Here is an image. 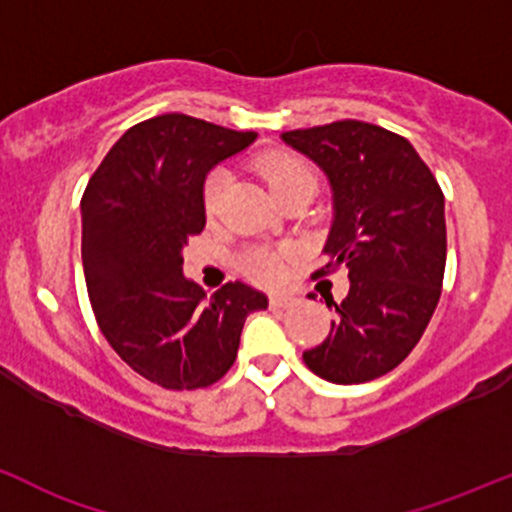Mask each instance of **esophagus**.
<instances>
[{"instance_id": "esophagus-1", "label": "esophagus", "mask_w": 512, "mask_h": 512, "mask_svg": "<svg viewBox=\"0 0 512 512\" xmlns=\"http://www.w3.org/2000/svg\"><path fill=\"white\" fill-rule=\"evenodd\" d=\"M294 304H297V297H292V294H272L270 297L272 309H289Z\"/></svg>"}]
</instances>
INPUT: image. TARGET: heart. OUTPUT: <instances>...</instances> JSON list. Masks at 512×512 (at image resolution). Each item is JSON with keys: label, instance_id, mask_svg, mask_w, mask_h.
Returning <instances> with one entry per match:
<instances>
[{"label": "heart", "instance_id": "b5f03b06", "mask_svg": "<svg viewBox=\"0 0 512 512\" xmlns=\"http://www.w3.org/2000/svg\"><path fill=\"white\" fill-rule=\"evenodd\" d=\"M260 174L270 188L274 201L292 191H316V174L309 164L292 157V154H267L260 161ZM225 186H228V174L223 169H215L208 174L203 184V208L208 215H215L223 201ZM284 252L272 250V247H252L242 257V270L252 279L262 284H272L282 279L284 272Z\"/></svg>", "mask_w": 512, "mask_h": 512}]
</instances>
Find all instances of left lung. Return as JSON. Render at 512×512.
<instances>
[{
    "mask_svg": "<svg viewBox=\"0 0 512 512\" xmlns=\"http://www.w3.org/2000/svg\"><path fill=\"white\" fill-rule=\"evenodd\" d=\"M331 186L326 270H346L348 289L331 333L304 351L311 373L358 385L390 373L422 338L441 297L446 265L444 193L400 134L358 120L284 132Z\"/></svg>",
    "mask_w": 512,
    "mask_h": 512,
    "instance_id": "8db88e82",
    "label": "left lung"
}]
</instances>
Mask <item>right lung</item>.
Wrapping results in <instances>:
<instances>
[{"mask_svg":"<svg viewBox=\"0 0 512 512\" xmlns=\"http://www.w3.org/2000/svg\"><path fill=\"white\" fill-rule=\"evenodd\" d=\"M255 139L179 112L152 117L117 139L80 201L100 331L134 373L166 390L218 383L247 314L267 309L250 284L228 282L208 297L184 277V247L206 228V176Z\"/></svg>","mask_w":512,"mask_h":512,"instance_id":"obj_1","label":"right lung"}]
</instances>
